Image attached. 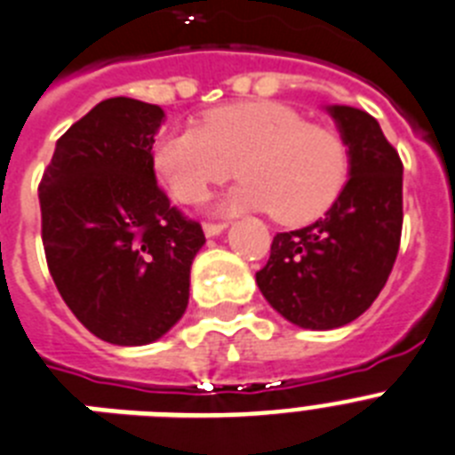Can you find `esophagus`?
I'll return each mask as SVG.
<instances>
[{
  "mask_svg": "<svg viewBox=\"0 0 455 455\" xmlns=\"http://www.w3.org/2000/svg\"><path fill=\"white\" fill-rule=\"evenodd\" d=\"M227 227H228L227 222H208V224H204L205 238H215V235H220V233L227 231Z\"/></svg>",
  "mask_w": 455,
  "mask_h": 455,
  "instance_id": "1",
  "label": "esophagus"
}]
</instances>
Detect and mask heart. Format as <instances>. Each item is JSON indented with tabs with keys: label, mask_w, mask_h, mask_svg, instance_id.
<instances>
[{
	"label": "heart",
	"mask_w": 455,
	"mask_h": 455,
	"mask_svg": "<svg viewBox=\"0 0 455 455\" xmlns=\"http://www.w3.org/2000/svg\"><path fill=\"white\" fill-rule=\"evenodd\" d=\"M238 162L243 176L217 204L220 212L270 211L276 222H309L325 212L347 180L350 156L341 134L307 124L282 102H235L212 109L204 125L160 134L151 164L183 204L222 183Z\"/></svg>",
	"instance_id": "obj_1"
}]
</instances>
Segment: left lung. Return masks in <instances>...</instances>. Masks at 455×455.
Listing matches in <instances>:
<instances>
[{
    "instance_id": "1",
    "label": "left lung",
    "mask_w": 455,
    "mask_h": 455,
    "mask_svg": "<svg viewBox=\"0 0 455 455\" xmlns=\"http://www.w3.org/2000/svg\"><path fill=\"white\" fill-rule=\"evenodd\" d=\"M325 109L347 146V183L321 220L276 233L256 272L272 309L304 330H337L369 309L392 272L403 227V164L380 124L347 105Z\"/></svg>"
}]
</instances>
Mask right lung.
I'll list each match as a JSON object with an SVG mask.
<instances>
[{
    "label": "right lung",
    "mask_w": 455,
    "mask_h": 455,
    "mask_svg": "<svg viewBox=\"0 0 455 455\" xmlns=\"http://www.w3.org/2000/svg\"><path fill=\"white\" fill-rule=\"evenodd\" d=\"M164 109L98 102L57 141L38 201L50 275L75 318L102 341L146 346L183 318L189 267L205 244L157 188L151 164Z\"/></svg>",
    "instance_id": "1"
}]
</instances>
